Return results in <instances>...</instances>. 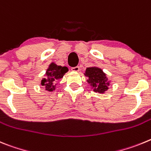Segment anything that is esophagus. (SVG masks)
<instances>
[{
  "mask_svg": "<svg viewBox=\"0 0 151 151\" xmlns=\"http://www.w3.org/2000/svg\"><path fill=\"white\" fill-rule=\"evenodd\" d=\"M71 70L77 72V71H79V70H80V67H79V66H75V67H72V68H71Z\"/></svg>",
  "mask_w": 151,
  "mask_h": 151,
  "instance_id": "34e87169",
  "label": "esophagus"
}]
</instances>
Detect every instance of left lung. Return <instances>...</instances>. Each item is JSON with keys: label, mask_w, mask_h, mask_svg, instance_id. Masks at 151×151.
Masks as SVG:
<instances>
[{"label": "left lung", "mask_w": 151, "mask_h": 151, "mask_svg": "<svg viewBox=\"0 0 151 151\" xmlns=\"http://www.w3.org/2000/svg\"><path fill=\"white\" fill-rule=\"evenodd\" d=\"M86 75L89 77L87 81L94 87L95 92L103 93L108 89V78L101 69L96 67L87 68L86 70Z\"/></svg>", "instance_id": "8db88e82"}]
</instances>
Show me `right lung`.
<instances>
[{
	"instance_id": "add662e5",
	"label": "right lung",
	"mask_w": 151,
	"mask_h": 151,
	"mask_svg": "<svg viewBox=\"0 0 151 151\" xmlns=\"http://www.w3.org/2000/svg\"><path fill=\"white\" fill-rule=\"evenodd\" d=\"M67 67H62V66H58L55 64L52 63L50 65V68L47 69L46 75L47 77L43 78L41 81L42 86H44L46 88V90L52 91L55 89V86L53 84L56 82L58 80L62 78L68 71Z\"/></svg>"
}]
</instances>
